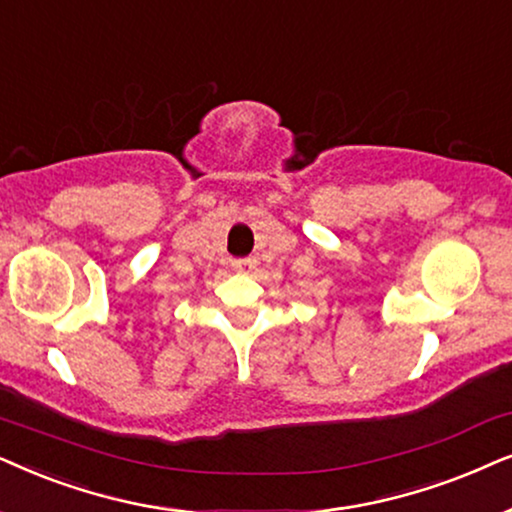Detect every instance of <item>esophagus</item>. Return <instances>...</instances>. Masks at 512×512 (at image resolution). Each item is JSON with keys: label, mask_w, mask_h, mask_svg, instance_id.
Returning a JSON list of instances; mask_svg holds the SVG:
<instances>
[{"label": "esophagus", "mask_w": 512, "mask_h": 512, "mask_svg": "<svg viewBox=\"0 0 512 512\" xmlns=\"http://www.w3.org/2000/svg\"><path fill=\"white\" fill-rule=\"evenodd\" d=\"M255 264H257L255 257H238V260L231 262V267H234L238 274H250V271L255 269Z\"/></svg>", "instance_id": "1"}]
</instances>
